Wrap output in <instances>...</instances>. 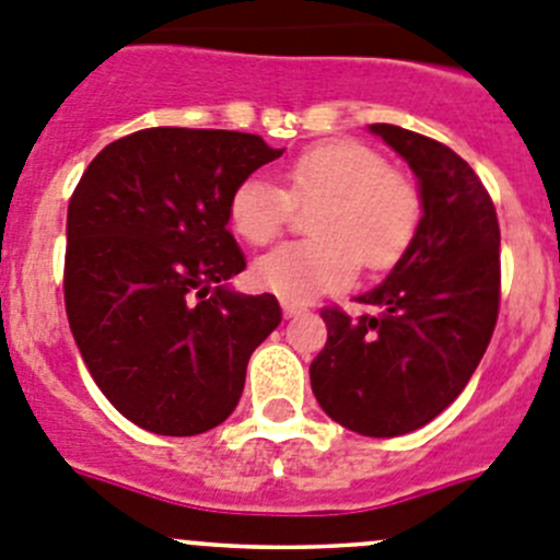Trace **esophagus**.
I'll list each match as a JSON object with an SVG mask.
<instances>
[{
	"instance_id": "obj_1",
	"label": "esophagus",
	"mask_w": 560,
	"mask_h": 560,
	"mask_svg": "<svg viewBox=\"0 0 560 560\" xmlns=\"http://www.w3.org/2000/svg\"><path fill=\"white\" fill-rule=\"evenodd\" d=\"M280 305H283V316L285 318H294V316H300V313H305V307L302 305H294V302H280Z\"/></svg>"
}]
</instances>
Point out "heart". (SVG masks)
<instances>
[{
    "label": "heart",
    "mask_w": 560,
    "mask_h": 560,
    "mask_svg": "<svg viewBox=\"0 0 560 560\" xmlns=\"http://www.w3.org/2000/svg\"><path fill=\"white\" fill-rule=\"evenodd\" d=\"M289 191L253 175L231 195L228 217L244 242L264 247L283 233L291 203L316 206L313 242H294L260 255L253 266L258 289L280 300L311 302L349 285L357 264L387 269L412 244L420 225V195L385 156L354 140L313 145L285 173Z\"/></svg>",
    "instance_id": "obj_1"
}]
</instances>
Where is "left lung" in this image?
I'll return each mask as SVG.
<instances>
[{
    "instance_id": "left-lung-1",
    "label": "left lung",
    "mask_w": 560,
    "mask_h": 560,
    "mask_svg": "<svg viewBox=\"0 0 560 560\" xmlns=\"http://www.w3.org/2000/svg\"><path fill=\"white\" fill-rule=\"evenodd\" d=\"M418 178L420 225L390 275L357 302L371 316L322 313L311 363L324 412L363 436H398L443 412L470 382L500 305V228L470 164L443 142L371 124Z\"/></svg>"
}]
</instances>
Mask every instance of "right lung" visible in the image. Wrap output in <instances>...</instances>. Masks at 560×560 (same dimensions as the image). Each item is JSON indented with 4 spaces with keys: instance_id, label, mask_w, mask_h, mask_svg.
I'll use <instances>...</instances> for the list:
<instances>
[{
    "instance_id": "add662e5",
    "label": "right lung",
    "mask_w": 560,
    "mask_h": 560,
    "mask_svg": "<svg viewBox=\"0 0 560 560\" xmlns=\"http://www.w3.org/2000/svg\"><path fill=\"white\" fill-rule=\"evenodd\" d=\"M283 151L258 135L159 126L84 170L68 203V324L95 385L140 429L220 425L283 318L271 294L233 291L247 264L228 231L236 186Z\"/></svg>"
}]
</instances>
